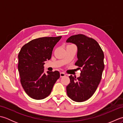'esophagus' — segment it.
<instances>
[{
	"mask_svg": "<svg viewBox=\"0 0 123 123\" xmlns=\"http://www.w3.org/2000/svg\"><path fill=\"white\" fill-rule=\"evenodd\" d=\"M66 76V74H64V72H60V77H63Z\"/></svg>",
	"mask_w": 123,
	"mask_h": 123,
	"instance_id": "1",
	"label": "esophagus"
}]
</instances>
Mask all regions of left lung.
Wrapping results in <instances>:
<instances>
[{
	"label": "left lung",
	"instance_id": "1",
	"mask_svg": "<svg viewBox=\"0 0 123 123\" xmlns=\"http://www.w3.org/2000/svg\"><path fill=\"white\" fill-rule=\"evenodd\" d=\"M67 42L77 46L78 60L75 65L81 70L79 77L69 76L67 95L74 101H85L93 95L100 82L105 67L104 52L95 40L83 34L70 36Z\"/></svg>",
	"mask_w": 123,
	"mask_h": 123
}]
</instances>
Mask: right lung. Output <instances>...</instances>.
<instances>
[{"label": "right lung", "instance_id": "right-lung-1", "mask_svg": "<svg viewBox=\"0 0 123 123\" xmlns=\"http://www.w3.org/2000/svg\"><path fill=\"white\" fill-rule=\"evenodd\" d=\"M43 37L31 41L23 46L18 55L20 83L30 97L40 100L47 97L60 76L57 71L44 72V64L51 59L54 46L61 39Z\"/></svg>", "mask_w": 123, "mask_h": 123}]
</instances>
